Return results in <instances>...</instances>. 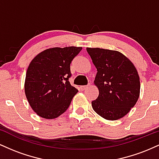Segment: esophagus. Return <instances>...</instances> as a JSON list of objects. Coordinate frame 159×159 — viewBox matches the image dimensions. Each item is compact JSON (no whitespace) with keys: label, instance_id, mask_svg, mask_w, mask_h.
<instances>
[{"label":"esophagus","instance_id":"esophagus-1","mask_svg":"<svg viewBox=\"0 0 159 159\" xmlns=\"http://www.w3.org/2000/svg\"><path fill=\"white\" fill-rule=\"evenodd\" d=\"M87 87H88V86H81V87H80V89H81V90H84L87 88Z\"/></svg>","mask_w":159,"mask_h":159}]
</instances>
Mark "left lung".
I'll list each match as a JSON object with an SVG mask.
<instances>
[{
	"label": "left lung",
	"mask_w": 159,
	"mask_h": 159,
	"mask_svg": "<svg viewBox=\"0 0 159 159\" xmlns=\"http://www.w3.org/2000/svg\"><path fill=\"white\" fill-rule=\"evenodd\" d=\"M87 52L97 69L94 84L98 96L92 102L93 109L107 120L123 117L140 96V78L135 66L117 51L87 48Z\"/></svg>",
	"instance_id": "obj_1"
}]
</instances>
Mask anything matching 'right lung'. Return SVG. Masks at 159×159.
Returning <instances> with one entry per match:
<instances>
[{"mask_svg": "<svg viewBox=\"0 0 159 159\" xmlns=\"http://www.w3.org/2000/svg\"><path fill=\"white\" fill-rule=\"evenodd\" d=\"M82 47L51 48L38 54L29 64L25 96L33 111L45 119H55L68 109L78 92L69 81L70 63Z\"/></svg>", "mask_w": 159, "mask_h": 159, "instance_id": "add662e5", "label": "right lung"}]
</instances>
